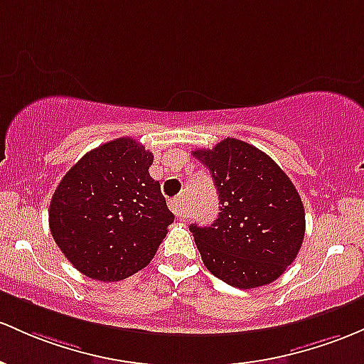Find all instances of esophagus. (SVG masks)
Segmentation results:
<instances>
[{
    "mask_svg": "<svg viewBox=\"0 0 364 364\" xmlns=\"http://www.w3.org/2000/svg\"><path fill=\"white\" fill-rule=\"evenodd\" d=\"M169 207L178 218H183V215H185V197H183V195H178V197L169 202Z\"/></svg>",
    "mask_w": 364,
    "mask_h": 364,
    "instance_id": "34e87169",
    "label": "esophagus"
}]
</instances>
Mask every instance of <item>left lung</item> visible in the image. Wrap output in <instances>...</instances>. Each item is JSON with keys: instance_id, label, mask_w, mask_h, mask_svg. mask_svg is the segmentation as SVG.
Wrapping results in <instances>:
<instances>
[{"instance_id": "1", "label": "left lung", "mask_w": 364, "mask_h": 364, "mask_svg": "<svg viewBox=\"0 0 364 364\" xmlns=\"http://www.w3.org/2000/svg\"><path fill=\"white\" fill-rule=\"evenodd\" d=\"M219 193L218 219L190 225L207 269L237 289L267 285L297 257L306 231L301 195L269 155L237 138L195 150Z\"/></svg>"}]
</instances>
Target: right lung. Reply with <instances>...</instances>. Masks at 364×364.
<instances>
[{
    "label": "right lung",
    "mask_w": 364,
    "mask_h": 364,
    "mask_svg": "<svg viewBox=\"0 0 364 364\" xmlns=\"http://www.w3.org/2000/svg\"><path fill=\"white\" fill-rule=\"evenodd\" d=\"M154 155L117 138L70 167L51 197L50 231L70 264L100 282H119L154 259L174 215L149 173Z\"/></svg>",
    "instance_id": "obj_1"
}]
</instances>
